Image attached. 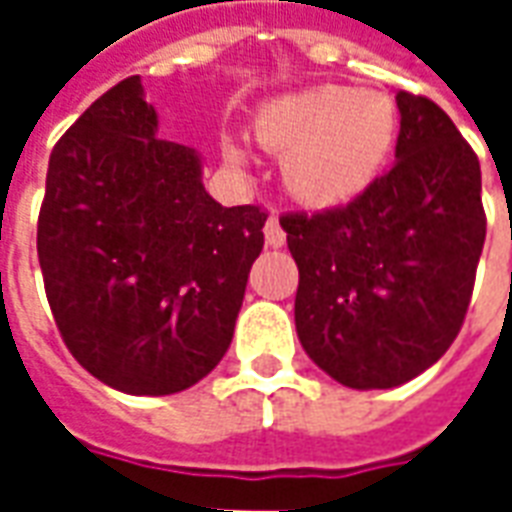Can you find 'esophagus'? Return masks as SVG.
Returning a JSON list of instances; mask_svg holds the SVG:
<instances>
[{
    "label": "esophagus",
    "instance_id": "34e87169",
    "mask_svg": "<svg viewBox=\"0 0 512 512\" xmlns=\"http://www.w3.org/2000/svg\"><path fill=\"white\" fill-rule=\"evenodd\" d=\"M263 233H266V244L279 249V246H285V230H282V224H279L277 216H268L266 227H263Z\"/></svg>",
    "mask_w": 512,
    "mask_h": 512
}]
</instances>
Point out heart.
<instances>
[{
    "label": "heart",
    "instance_id": "heart-1",
    "mask_svg": "<svg viewBox=\"0 0 512 512\" xmlns=\"http://www.w3.org/2000/svg\"><path fill=\"white\" fill-rule=\"evenodd\" d=\"M395 101L376 90L340 84L307 87L268 101L255 117L260 145L285 156V183L296 200L334 208L373 186L397 139ZM230 164H244V150L224 145Z\"/></svg>",
    "mask_w": 512,
    "mask_h": 512
}]
</instances>
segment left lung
<instances>
[{
	"instance_id": "obj_1",
	"label": "left lung",
	"mask_w": 512,
	"mask_h": 512,
	"mask_svg": "<svg viewBox=\"0 0 512 512\" xmlns=\"http://www.w3.org/2000/svg\"><path fill=\"white\" fill-rule=\"evenodd\" d=\"M395 164L356 200L279 224L299 266L296 332L351 389H392L458 337L485 244L480 161L444 109L397 93Z\"/></svg>"
}]
</instances>
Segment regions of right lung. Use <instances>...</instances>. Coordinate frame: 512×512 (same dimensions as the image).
<instances>
[{
    "instance_id": "obj_1",
    "label": "right lung",
    "mask_w": 512,
    "mask_h": 512,
    "mask_svg": "<svg viewBox=\"0 0 512 512\" xmlns=\"http://www.w3.org/2000/svg\"><path fill=\"white\" fill-rule=\"evenodd\" d=\"M156 131L139 76L106 90L51 150L38 216L62 340L126 395H175L222 362L268 216L219 205L200 153Z\"/></svg>"
}]
</instances>
